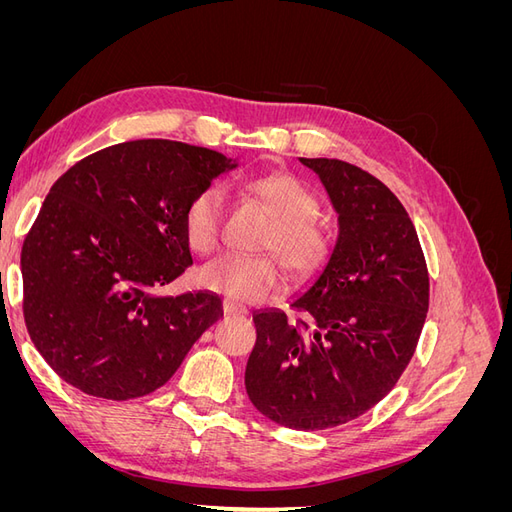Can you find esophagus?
Segmentation results:
<instances>
[{
	"mask_svg": "<svg viewBox=\"0 0 512 512\" xmlns=\"http://www.w3.org/2000/svg\"><path fill=\"white\" fill-rule=\"evenodd\" d=\"M222 312H224L226 318H230V316H243L245 309L241 305H237V303H232V301H224L222 303Z\"/></svg>",
	"mask_w": 512,
	"mask_h": 512,
	"instance_id": "esophagus-1",
	"label": "esophagus"
}]
</instances>
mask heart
Wrapping results in <instances>:
<instances>
[{
  "mask_svg": "<svg viewBox=\"0 0 512 512\" xmlns=\"http://www.w3.org/2000/svg\"><path fill=\"white\" fill-rule=\"evenodd\" d=\"M245 190L275 215V226L262 241V250L280 255L297 280L314 277L327 265L333 252L331 230L316 220L318 196L299 177L262 175L247 181ZM224 215L226 196L218 185H207L190 198L183 211V235L192 252L207 256L220 245ZM276 257L224 254L200 269L198 282L232 303L256 305L284 282L283 259Z\"/></svg>",
  "mask_w": 512,
  "mask_h": 512,
  "instance_id": "obj_1",
  "label": "heart"
}]
</instances>
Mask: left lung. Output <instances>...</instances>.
I'll return each mask as SVG.
<instances>
[{
	"mask_svg": "<svg viewBox=\"0 0 512 512\" xmlns=\"http://www.w3.org/2000/svg\"><path fill=\"white\" fill-rule=\"evenodd\" d=\"M327 188L339 237L322 273L290 303L254 314L245 391L273 423L301 431L344 425L397 384L421 337L429 273L397 196L363 168L301 158Z\"/></svg>",
	"mask_w": 512,
	"mask_h": 512,
	"instance_id": "obj_1",
	"label": "left lung"
}]
</instances>
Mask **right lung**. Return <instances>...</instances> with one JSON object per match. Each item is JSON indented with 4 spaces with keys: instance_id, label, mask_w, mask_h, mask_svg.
Instances as JSON below:
<instances>
[{
    "instance_id": "obj_1",
    "label": "right lung",
    "mask_w": 512,
    "mask_h": 512,
    "mask_svg": "<svg viewBox=\"0 0 512 512\" xmlns=\"http://www.w3.org/2000/svg\"><path fill=\"white\" fill-rule=\"evenodd\" d=\"M164 138L100 149L46 194L21 250L23 318L55 374L87 395H149L222 316L211 292L160 297L192 265L190 198L232 168Z\"/></svg>"
}]
</instances>
